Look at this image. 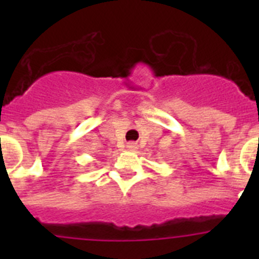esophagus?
I'll use <instances>...</instances> for the list:
<instances>
[{"instance_id": "esophagus-1", "label": "esophagus", "mask_w": 259, "mask_h": 259, "mask_svg": "<svg viewBox=\"0 0 259 259\" xmlns=\"http://www.w3.org/2000/svg\"><path fill=\"white\" fill-rule=\"evenodd\" d=\"M127 148H128V150H136L137 149V144L136 143H128Z\"/></svg>"}]
</instances>
